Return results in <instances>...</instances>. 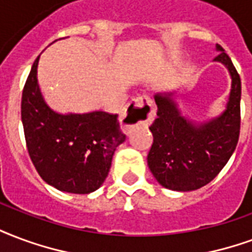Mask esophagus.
I'll return each instance as SVG.
<instances>
[{
    "mask_svg": "<svg viewBox=\"0 0 252 252\" xmlns=\"http://www.w3.org/2000/svg\"><path fill=\"white\" fill-rule=\"evenodd\" d=\"M155 117V105L154 101L148 96H140V97L132 98L126 104V109L121 115V120L124 126H140L154 120Z\"/></svg>",
    "mask_w": 252,
    "mask_h": 252,
    "instance_id": "1",
    "label": "esophagus"
}]
</instances>
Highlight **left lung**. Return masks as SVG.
<instances>
[{
	"instance_id": "left-lung-1",
	"label": "left lung",
	"mask_w": 252,
	"mask_h": 252,
	"mask_svg": "<svg viewBox=\"0 0 252 252\" xmlns=\"http://www.w3.org/2000/svg\"><path fill=\"white\" fill-rule=\"evenodd\" d=\"M214 61L228 69L231 91L224 112L206 123H195L182 115L173 96L155 94L158 117L150 126L154 143L148 167L163 187L172 191H193L211 182L224 167L238 144L240 131V77L220 45Z\"/></svg>"
}]
</instances>
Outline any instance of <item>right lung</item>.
<instances>
[{"instance_id": "1", "label": "right lung", "mask_w": 252, "mask_h": 252, "mask_svg": "<svg viewBox=\"0 0 252 252\" xmlns=\"http://www.w3.org/2000/svg\"><path fill=\"white\" fill-rule=\"evenodd\" d=\"M37 57L22 91L21 120L29 156L44 182L59 191L91 193L107 179L115 151L126 140L117 115L59 113L42 97Z\"/></svg>"}]
</instances>
